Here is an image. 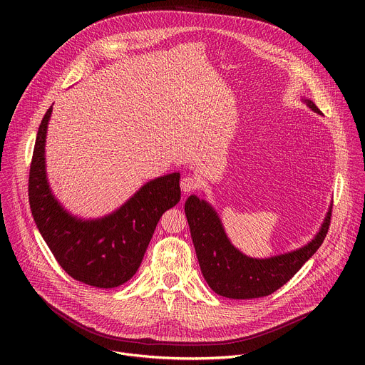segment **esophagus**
Listing matches in <instances>:
<instances>
[{
  "label": "esophagus",
  "mask_w": 365,
  "mask_h": 365,
  "mask_svg": "<svg viewBox=\"0 0 365 365\" xmlns=\"http://www.w3.org/2000/svg\"><path fill=\"white\" fill-rule=\"evenodd\" d=\"M180 187L185 193H190L199 187V180L195 176H185L180 180Z\"/></svg>",
  "instance_id": "34e87169"
}]
</instances>
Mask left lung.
<instances>
[{
	"instance_id": "8db88e82",
	"label": "left lung",
	"mask_w": 365,
	"mask_h": 365,
	"mask_svg": "<svg viewBox=\"0 0 365 365\" xmlns=\"http://www.w3.org/2000/svg\"><path fill=\"white\" fill-rule=\"evenodd\" d=\"M302 101L312 111L322 114L310 99ZM185 214L206 283L217 294L228 299H255L269 296L286 284L318 251L329 230L332 203L314 240L294 251L269 258H252L237 250L217 211L205 199L190 195L185 203Z\"/></svg>"
}]
</instances>
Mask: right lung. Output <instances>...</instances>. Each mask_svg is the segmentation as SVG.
I'll list each match as a JSON object with an SVG mask.
<instances>
[{
    "label": "right lung",
    "instance_id": "right-lung-1",
    "mask_svg": "<svg viewBox=\"0 0 365 365\" xmlns=\"http://www.w3.org/2000/svg\"><path fill=\"white\" fill-rule=\"evenodd\" d=\"M51 110L38 127L30 166L29 202L34 222L71 277L99 289L118 287L138 270L160 217L180 200V173L147 182L110 215L73 217L47 182L44 145Z\"/></svg>",
    "mask_w": 365,
    "mask_h": 365
}]
</instances>
